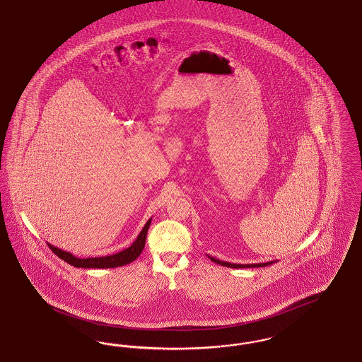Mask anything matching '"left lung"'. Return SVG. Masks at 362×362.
I'll return each instance as SVG.
<instances>
[{
  "label": "left lung",
  "instance_id": "1",
  "mask_svg": "<svg viewBox=\"0 0 362 362\" xmlns=\"http://www.w3.org/2000/svg\"><path fill=\"white\" fill-rule=\"evenodd\" d=\"M209 257V255H207ZM209 259L217 264H221V266H226V267H232V269H250V267H264V266H269V264H273L276 263V260H272V262H266V263H251V264H238V263H229V262H224V260H220V259L213 258V257H209Z\"/></svg>",
  "mask_w": 362,
  "mask_h": 362
}]
</instances>
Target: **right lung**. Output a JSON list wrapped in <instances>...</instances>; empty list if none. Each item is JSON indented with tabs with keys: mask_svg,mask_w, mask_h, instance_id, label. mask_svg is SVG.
<instances>
[{
	"mask_svg": "<svg viewBox=\"0 0 362 362\" xmlns=\"http://www.w3.org/2000/svg\"><path fill=\"white\" fill-rule=\"evenodd\" d=\"M152 218L148 220V223L142 228L141 233L138 235L137 239L134 243L127 247L126 250H123L121 252L112 254V255H107V257H95V258H77L73 254H70L68 251H64L58 247H54L50 243H47V245L50 247L52 252L58 257V258L65 260L66 263H69L74 267H83V269H112V267H119L132 263L133 260L139 257V254L142 252L144 247H145V240H146V235H148V229L151 226Z\"/></svg>",
	"mask_w": 362,
	"mask_h": 362,
	"instance_id": "right-lung-1",
	"label": "right lung"
}]
</instances>
